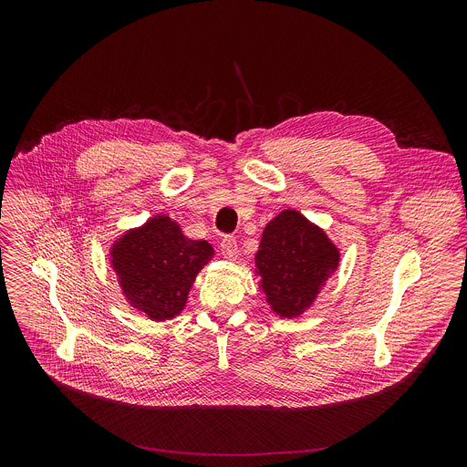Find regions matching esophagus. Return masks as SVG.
<instances>
[{
    "instance_id": "obj_1",
    "label": "esophagus",
    "mask_w": 467,
    "mask_h": 467,
    "mask_svg": "<svg viewBox=\"0 0 467 467\" xmlns=\"http://www.w3.org/2000/svg\"><path fill=\"white\" fill-rule=\"evenodd\" d=\"M220 249H222V254L227 260H236L238 258V244H236L234 236H223L222 244H220Z\"/></svg>"
}]
</instances>
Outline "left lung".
I'll return each mask as SVG.
<instances>
[{
  "label": "left lung",
  "instance_id": "1",
  "mask_svg": "<svg viewBox=\"0 0 467 467\" xmlns=\"http://www.w3.org/2000/svg\"><path fill=\"white\" fill-rule=\"evenodd\" d=\"M340 265V249L296 209L265 223L254 254V277L281 319L303 316Z\"/></svg>",
  "mask_w": 467,
  "mask_h": 467
}]
</instances>
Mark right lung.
<instances>
[{"mask_svg":"<svg viewBox=\"0 0 467 467\" xmlns=\"http://www.w3.org/2000/svg\"><path fill=\"white\" fill-rule=\"evenodd\" d=\"M213 256L209 242L190 240L168 214L127 229L109 249L121 296L151 321L173 319L184 310L197 274Z\"/></svg>","mask_w":467,"mask_h":467,"instance_id":"1","label":"right lung"}]
</instances>
